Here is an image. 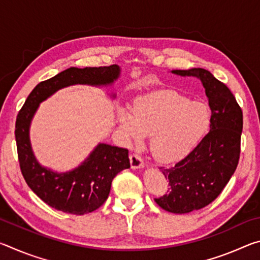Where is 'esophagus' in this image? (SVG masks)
I'll list each match as a JSON object with an SVG mask.
<instances>
[{"mask_svg": "<svg viewBox=\"0 0 260 260\" xmlns=\"http://www.w3.org/2000/svg\"><path fill=\"white\" fill-rule=\"evenodd\" d=\"M129 160H131L132 169H134V170L135 169H141V167L144 166V162H143L142 157H141L140 155H138V153H133V155H131Z\"/></svg>", "mask_w": 260, "mask_h": 260, "instance_id": "esophagus-1", "label": "esophagus"}]
</instances>
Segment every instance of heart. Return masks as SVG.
<instances>
[{
    "label": "heart",
    "instance_id": "obj_1",
    "mask_svg": "<svg viewBox=\"0 0 260 260\" xmlns=\"http://www.w3.org/2000/svg\"><path fill=\"white\" fill-rule=\"evenodd\" d=\"M117 124L127 138L141 140L150 134V150L158 160L182 159L210 128L211 111L174 90H156L139 96L132 111L117 110Z\"/></svg>",
    "mask_w": 260,
    "mask_h": 260
}]
</instances>
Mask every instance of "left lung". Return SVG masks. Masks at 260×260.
I'll use <instances>...</instances> for the list:
<instances>
[{
	"mask_svg": "<svg viewBox=\"0 0 260 260\" xmlns=\"http://www.w3.org/2000/svg\"><path fill=\"white\" fill-rule=\"evenodd\" d=\"M180 77L200 79L211 109L210 132L191 152L172 167H160L170 191L156 203L172 213H189L217 199L234 174L240 158L243 114L225 83L204 69L173 70Z\"/></svg>",
	"mask_w": 260,
	"mask_h": 260,
	"instance_id": "8db88e82",
	"label": "left lung"
}]
</instances>
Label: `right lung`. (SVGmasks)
Wrapping results in <instances>:
<instances>
[{"instance_id":"obj_1","label":"right lung","mask_w":260,"mask_h":260,"mask_svg":"<svg viewBox=\"0 0 260 260\" xmlns=\"http://www.w3.org/2000/svg\"><path fill=\"white\" fill-rule=\"evenodd\" d=\"M120 72L118 65L70 68L39 83L17 116L15 135L21 173L28 187L51 208L78 215L93 212L107 201L113 178L129 169L131 164L127 149L99 143L80 165L68 172H56L42 166L34 155L29 139L30 122L39 105L69 86H111ZM111 96L114 99L116 94Z\"/></svg>"}]
</instances>
